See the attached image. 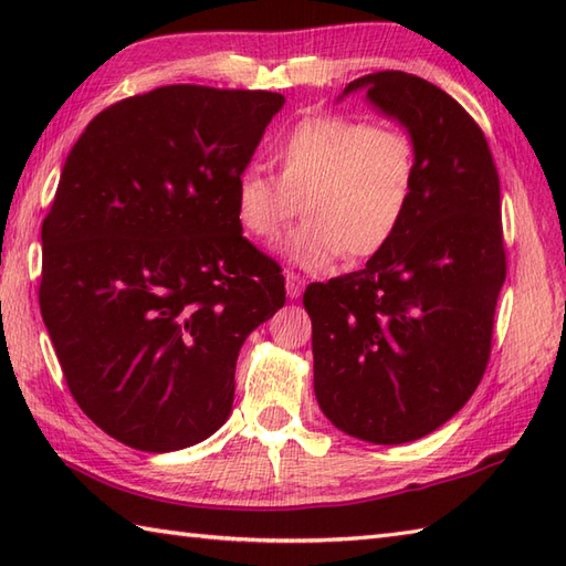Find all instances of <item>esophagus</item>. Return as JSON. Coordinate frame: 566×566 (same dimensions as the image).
<instances>
[{
	"label": "esophagus",
	"instance_id": "obj_1",
	"mask_svg": "<svg viewBox=\"0 0 566 566\" xmlns=\"http://www.w3.org/2000/svg\"><path fill=\"white\" fill-rule=\"evenodd\" d=\"M284 280H286V296H290V298L302 296L304 286H306V280H304L302 274H296L294 270H286L284 272Z\"/></svg>",
	"mask_w": 566,
	"mask_h": 566
}]
</instances>
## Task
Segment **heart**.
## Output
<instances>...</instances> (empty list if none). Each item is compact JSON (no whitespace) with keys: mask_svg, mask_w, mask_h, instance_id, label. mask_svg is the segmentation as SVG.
<instances>
[{"mask_svg":"<svg viewBox=\"0 0 566 566\" xmlns=\"http://www.w3.org/2000/svg\"><path fill=\"white\" fill-rule=\"evenodd\" d=\"M280 179L248 167L235 182V216L270 243L292 221L298 199L306 221L284 240V258L306 270L328 268L343 252L367 260L406 221L418 182V153L403 128L350 116H311L274 148Z\"/></svg>","mask_w":566,"mask_h":566,"instance_id":"heart-1","label":"heart"}]
</instances>
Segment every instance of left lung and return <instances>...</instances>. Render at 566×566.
I'll use <instances>...</instances> for the list:
<instances>
[{
  "instance_id": "obj_1",
  "label": "left lung",
  "mask_w": 566,
  "mask_h": 566,
  "mask_svg": "<svg viewBox=\"0 0 566 566\" xmlns=\"http://www.w3.org/2000/svg\"><path fill=\"white\" fill-rule=\"evenodd\" d=\"M359 90L413 138L418 182L387 248L306 286L314 391L347 436L401 444L448 423L484 377L506 280L501 187L482 128L448 92L399 70L343 97Z\"/></svg>"
}]
</instances>
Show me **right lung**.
<instances>
[{"label": "right lung", "mask_w": 566, "mask_h": 566, "mask_svg": "<svg viewBox=\"0 0 566 566\" xmlns=\"http://www.w3.org/2000/svg\"><path fill=\"white\" fill-rule=\"evenodd\" d=\"M284 97L170 84L112 104L72 146L41 243V314L70 394L143 452L191 448L233 408L248 335L284 306L243 238L235 182Z\"/></svg>", "instance_id": "add662e5"}]
</instances>
